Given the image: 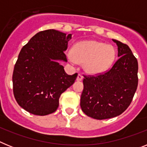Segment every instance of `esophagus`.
Instances as JSON below:
<instances>
[{
    "instance_id": "34e87169",
    "label": "esophagus",
    "mask_w": 147,
    "mask_h": 147,
    "mask_svg": "<svg viewBox=\"0 0 147 147\" xmlns=\"http://www.w3.org/2000/svg\"><path fill=\"white\" fill-rule=\"evenodd\" d=\"M82 79H83L82 75L81 74H79L77 76V78H76V80H77V81H82Z\"/></svg>"
}]
</instances>
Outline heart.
Instances as JSON below:
<instances>
[{
    "label": "heart",
    "instance_id": "heart-1",
    "mask_svg": "<svg viewBox=\"0 0 147 147\" xmlns=\"http://www.w3.org/2000/svg\"><path fill=\"white\" fill-rule=\"evenodd\" d=\"M116 55L113 45L87 40L75 44L67 57L72 64L83 63V67L88 74H97L108 70L115 62Z\"/></svg>",
    "mask_w": 147,
    "mask_h": 147
}]
</instances>
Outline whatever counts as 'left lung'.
I'll return each mask as SVG.
<instances>
[{
  "mask_svg": "<svg viewBox=\"0 0 147 147\" xmlns=\"http://www.w3.org/2000/svg\"><path fill=\"white\" fill-rule=\"evenodd\" d=\"M119 59L110 69L96 75H83L82 110L95 119H111L129 107L138 87L137 59L127 44L113 40Z\"/></svg>",
  "mask_w": 147,
  "mask_h": 147,
  "instance_id": "1",
  "label": "left lung"
}]
</instances>
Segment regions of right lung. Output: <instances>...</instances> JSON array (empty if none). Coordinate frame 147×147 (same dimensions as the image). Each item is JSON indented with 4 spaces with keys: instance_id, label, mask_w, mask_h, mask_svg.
I'll return each mask as SVG.
<instances>
[{
    "instance_id": "1",
    "label": "right lung",
    "mask_w": 147,
    "mask_h": 147,
    "mask_svg": "<svg viewBox=\"0 0 147 147\" xmlns=\"http://www.w3.org/2000/svg\"><path fill=\"white\" fill-rule=\"evenodd\" d=\"M71 34L49 29L38 32L20 51L12 75L17 102L30 113L46 115L59 107L61 94L74 84L57 60L67 62L65 51Z\"/></svg>"
}]
</instances>
